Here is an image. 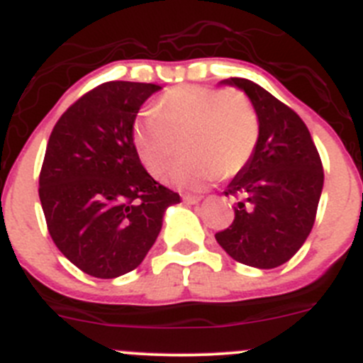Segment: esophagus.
Returning <instances> with one entry per match:
<instances>
[{"label":"esophagus","instance_id":"1","mask_svg":"<svg viewBox=\"0 0 363 363\" xmlns=\"http://www.w3.org/2000/svg\"><path fill=\"white\" fill-rule=\"evenodd\" d=\"M200 200H202V196H199V195H184V196H182V202L188 203V206H195V203H199Z\"/></svg>","mask_w":363,"mask_h":363}]
</instances>
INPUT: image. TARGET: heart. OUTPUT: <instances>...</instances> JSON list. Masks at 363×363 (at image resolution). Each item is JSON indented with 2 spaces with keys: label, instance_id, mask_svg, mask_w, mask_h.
Wrapping results in <instances>:
<instances>
[{
  "label": "heart",
  "instance_id": "obj_1",
  "mask_svg": "<svg viewBox=\"0 0 363 363\" xmlns=\"http://www.w3.org/2000/svg\"><path fill=\"white\" fill-rule=\"evenodd\" d=\"M133 145L140 163L161 177L182 142L184 160L167 175L182 189H202L218 175L239 174L259 140V118L242 94L182 84L168 90L156 108L140 111L133 124Z\"/></svg>",
  "mask_w": 363,
  "mask_h": 363
}]
</instances>
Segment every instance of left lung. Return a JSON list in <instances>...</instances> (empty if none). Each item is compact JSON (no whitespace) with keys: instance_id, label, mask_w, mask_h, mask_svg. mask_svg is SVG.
I'll return each mask as SVG.
<instances>
[{"instance_id":"left-lung-1","label":"left lung","mask_w":363,"mask_h":363,"mask_svg":"<svg viewBox=\"0 0 363 363\" xmlns=\"http://www.w3.org/2000/svg\"><path fill=\"white\" fill-rule=\"evenodd\" d=\"M248 96L257 118L255 150L225 189L235 218L216 241L246 266L271 269L291 259L312 230L321 199V157L305 122L277 97L242 77L220 81Z\"/></svg>"}]
</instances>
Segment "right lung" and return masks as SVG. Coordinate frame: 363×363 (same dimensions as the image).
Listing matches in <instances>:
<instances>
[{"mask_svg": "<svg viewBox=\"0 0 363 363\" xmlns=\"http://www.w3.org/2000/svg\"><path fill=\"white\" fill-rule=\"evenodd\" d=\"M160 84L108 81L84 94L49 136L38 179L48 230L60 252L96 279L142 264L164 211L181 196L154 181L133 145V124Z\"/></svg>", "mask_w": 363, "mask_h": 363, "instance_id": "obj_1", "label": "right lung"}]
</instances>
